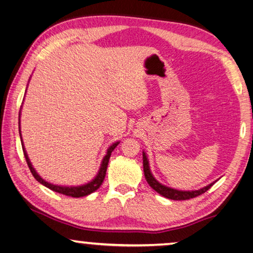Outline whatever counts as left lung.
I'll use <instances>...</instances> for the list:
<instances>
[{
	"instance_id": "left-lung-1",
	"label": "left lung",
	"mask_w": 253,
	"mask_h": 253,
	"mask_svg": "<svg viewBox=\"0 0 253 253\" xmlns=\"http://www.w3.org/2000/svg\"><path fill=\"white\" fill-rule=\"evenodd\" d=\"M143 170H144L145 180H147L149 186H150L154 190L157 191L159 195H162V196L169 198V199H173V201H186V199L197 197V196H199V195L204 194L205 191H208L210 188L214 184V182L210 183L209 186L202 188V189L191 190V191L176 190V189H173V188L164 186V184L159 183L158 181L155 179L154 175H152L150 167H149V161L147 158V155H145V152H143Z\"/></svg>"
}]
</instances>
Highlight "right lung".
I'll use <instances>...</instances> for the list:
<instances>
[{
	"label": "right lung",
	"instance_id": "1",
	"mask_svg": "<svg viewBox=\"0 0 253 253\" xmlns=\"http://www.w3.org/2000/svg\"><path fill=\"white\" fill-rule=\"evenodd\" d=\"M19 116H20V113H19ZM19 130H20V127H19ZM19 134H20V131H19ZM20 136H21V134H20ZM118 144H119V142H116V143H113L111 147L108 149V151H106V155L104 156V158H103V161H102L101 167H99V170H98L97 175H96L94 179H92V181H90V182H88L86 184H84V186H78V187L56 186V184L49 183V182H47V181H44L37 173V170L34 169V167L32 166V164L30 162V158H28V156L26 154V150H25V148H24V144H21V145H23L24 156H25V158H26L27 165H28V167H30L32 174H33V176L35 177V180H37L38 182H40L41 184H43V186L49 188V189L52 190V191H56V193L66 195V196H70V197H84V196H87V195H89L91 193H94L95 190H97L98 188L101 187V184L103 183V181H104V177H105V174H106V169H108V164H109L110 156H111L112 151L115 150V148Z\"/></svg>",
	"mask_w": 253,
	"mask_h": 253
}]
</instances>
